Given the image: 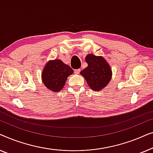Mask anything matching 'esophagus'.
<instances>
[{"label":"esophagus","mask_w":153,"mask_h":153,"mask_svg":"<svg viewBox=\"0 0 153 153\" xmlns=\"http://www.w3.org/2000/svg\"><path fill=\"white\" fill-rule=\"evenodd\" d=\"M80 72H81L80 69H77V70H74V73H75V74H79V73H80Z\"/></svg>","instance_id":"1"}]
</instances>
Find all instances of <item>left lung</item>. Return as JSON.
<instances>
[{
  "label": "left lung",
  "mask_w": 153,
  "mask_h": 153,
  "mask_svg": "<svg viewBox=\"0 0 153 153\" xmlns=\"http://www.w3.org/2000/svg\"><path fill=\"white\" fill-rule=\"evenodd\" d=\"M88 67L80 72L92 90L99 91L107 85L111 79L109 65L102 56L88 54L85 57Z\"/></svg>",
  "instance_id": "left-lung-1"
}]
</instances>
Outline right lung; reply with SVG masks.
<instances>
[{"label": "right lung", "instance_id": "obj_1", "mask_svg": "<svg viewBox=\"0 0 153 153\" xmlns=\"http://www.w3.org/2000/svg\"><path fill=\"white\" fill-rule=\"evenodd\" d=\"M73 73L69 65L60 60H51L46 65L42 74L45 86L54 92H58L63 88L68 76Z\"/></svg>", "mask_w": 153, "mask_h": 153}]
</instances>
